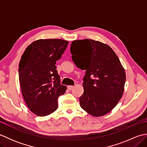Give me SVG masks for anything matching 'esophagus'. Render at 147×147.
I'll list each match as a JSON object with an SVG mask.
<instances>
[{"label":"esophagus","mask_w":147,"mask_h":147,"mask_svg":"<svg viewBox=\"0 0 147 147\" xmlns=\"http://www.w3.org/2000/svg\"><path fill=\"white\" fill-rule=\"evenodd\" d=\"M73 88H74V86H71V85L67 86V89L69 90H72Z\"/></svg>","instance_id":"1"}]
</instances>
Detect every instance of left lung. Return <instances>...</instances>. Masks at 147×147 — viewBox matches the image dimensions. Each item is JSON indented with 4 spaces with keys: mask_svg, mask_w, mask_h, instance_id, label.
Segmentation results:
<instances>
[{
    "mask_svg": "<svg viewBox=\"0 0 147 147\" xmlns=\"http://www.w3.org/2000/svg\"><path fill=\"white\" fill-rule=\"evenodd\" d=\"M71 53L76 66L86 70L80 106L93 116L107 114L123 94L126 73L119 59L109 45L91 39L74 40Z\"/></svg>",
    "mask_w": 147,
    "mask_h": 147,
    "instance_id": "8db88e82",
    "label": "left lung"
}]
</instances>
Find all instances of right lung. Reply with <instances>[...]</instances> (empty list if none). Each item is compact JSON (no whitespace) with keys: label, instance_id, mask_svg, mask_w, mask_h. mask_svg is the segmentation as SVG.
I'll list each match as a JSON object with an SVG mask.
<instances>
[{"label":"right lung","instance_id":"right-lung-1","mask_svg":"<svg viewBox=\"0 0 147 147\" xmlns=\"http://www.w3.org/2000/svg\"><path fill=\"white\" fill-rule=\"evenodd\" d=\"M68 43L62 39L38 40L21 56L19 80L22 94L30 110L38 116L54 112L58 107V97L66 90L61 84L55 64Z\"/></svg>","mask_w":147,"mask_h":147}]
</instances>
